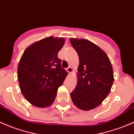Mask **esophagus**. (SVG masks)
Returning <instances> with one entry per match:
<instances>
[{"label": "esophagus", "instance_id": "esophagus-1", "mask_svg": "<svg viewBox=\"0 0 134 134\" xmlns=\"http://www.w3.org/2000/svg\"><path fill=\"white\" fill-rule=\"evenodd\" d=\"M66 70H67L69 73H71L73 72V69L71 67H68L67 68H66Z\"/></svg>", "mask_w": 134, "mask_h": 134}]
</instances>
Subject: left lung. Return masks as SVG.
<instances>
[{
	"label": "left lung",
	"mask_w": 134,
	"mask_h": 134,
	"mask_svg": "<svg viewBox=\"0 0 134 134\" xmlns=\"http://www.w3.org/2000/svg\"><path fill=\"white\" fill-rule=\"evenodd\" d=\"M79 58L77 83L70 97L77 108L93 109L107 97L114 81L112 65L98 46L86 39H70Z\"/></svg>",
	"instance_id": "8db88e82"
}]
</instances>
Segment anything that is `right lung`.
Segmentation results:
<instances>
[{"label":"right lung","instance_id":"obj_1","mask_svg":"<svg viewBox=\"0 0 134 134\" xmlns=\"http://www.w3.org/2000/svg\"><path fill=\"white\" fill-rule=\"evenodd\" d=\"M64 38H44L28 47L18 67V80L24 97L39 108L49 106L57 90L64 83L67 72L62 68L58 53Z\"/></svg>","mask_w":134,"mask_h":134}]
</instances>
